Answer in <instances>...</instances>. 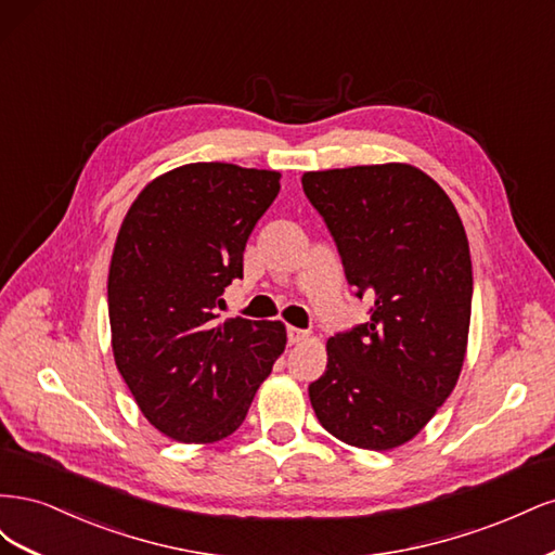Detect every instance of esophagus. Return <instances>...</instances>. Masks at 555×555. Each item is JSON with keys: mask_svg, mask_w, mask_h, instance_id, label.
Segmentation results:
<instances>
[{"mask_svg": "<svg viewBox=\"0 0 555 555\" xmlns=\"http://www.w3.org/2000/svg\"><path fill=\"white\" fill-rule=\"evenodd\" d=\"M287 338H289V345H298V343H304V340L310 338V331L289 326V328H287Z\"/></svg>", "mask_w": 555, "mask_h": 555, "instance_id": "obj_1", "label": "esophagus"}]
</instances>
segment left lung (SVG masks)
I'll list each match as a JSON object with an SVG mask.
<instances>
[{
  "mask_svg": "<svg viewBox=\"0 0 555 555\" xmlns=\"http://www.w3.org/2000/svg\"><path fill=\"white\" fill-rule=\"evenodd\" d=\"M304 192L371 319L326 343L314 414L345 444L386 451L422 430L459 382L473 261L444 190L410 164L304 173Z\"/></svg>",
  "mask_w": 555,
  "mask_h": 555,
  "instance_id": "8db88e82",
  "label": "left lung"
}]
</instances>
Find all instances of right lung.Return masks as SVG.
<instances>
[{"label": "right lung", "instance_id": "obj_1", "mask_svg": "<svg viewBox=\"0 0 555 555\" xmlns=\"http://www.w3.org/2000/svg\"><path fill=\"white\" fill-rule=\"evenodd\" d=\"M278 192V171L188 164L150 182L117 233L108 271L115 365L143 416L171 440L208 444L236 430L287 345L282 322L215 324Z\"/></svg>", "mask_w": 555, "mask_h": 555}]
</instances>
